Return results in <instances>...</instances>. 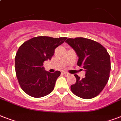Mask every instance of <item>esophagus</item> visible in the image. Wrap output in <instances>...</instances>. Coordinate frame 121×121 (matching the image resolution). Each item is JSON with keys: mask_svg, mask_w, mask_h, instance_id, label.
<instances>
[{"mask_svg": "<svg viewBox=\"0 0 121 121\" xmlns=\"http://www.w3.org/2000/svg\"><path fill=\"white\" fill-rule=\"evenodd\" d=\"M63 73H64V75L66 76V77H68V76L70 75V74L68 73H67V72H63Z\"/></svg>", "mask_w": 121, "mask_h": 121, "instance_id": "obj_1", "label": "esophagus"}]
</instances>
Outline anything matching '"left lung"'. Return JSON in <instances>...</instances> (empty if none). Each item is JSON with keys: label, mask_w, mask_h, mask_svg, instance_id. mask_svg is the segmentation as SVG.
<instances>
[{"label": "left lung", "mask_w": 121, "mask_h": 121, "mask_svg": "<svg viewBox=\"0 0 121 121\" xmlns=\"http://www.w3.org/2000/svg\"><path fill=\"white\" fill-rule=\"evenodd\" d=\"M78 56L77 65L85 71V77L75 75L77 82L71 85L75 95L85 99L97 96L102 91L109 78L111 71L110 55L103 46L84 38H68L65 41Z\"/></svg>", "instance_id": "obj_1"}]
</instances>
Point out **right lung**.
I'll use <instances>...</instances> for the list:
<instances>
[{
    "mask_svg": "<svg viewBox=\"0 0 121 121\" xmlns=\"http://www.w3.org/2000/svg\"><path fill=\"white\" fill-rule=\"evenodd\" d=\"M66 39L65 37H35L19 48L15 57L16 76L20 86L27 95L39 98L53 91L61 72L56 71L51 73L46 71L43 63L51 60L56 48Z\"/></svg>",
    "mask_w": 121,
    "mask_h": 121,
    "instance_id": "right-lung-1",
    "label": "right lung"
}]
</instances>
